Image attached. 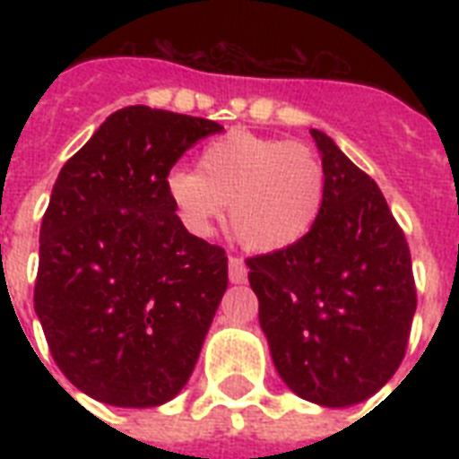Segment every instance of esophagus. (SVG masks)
<instances>
[{
  "mask_svg": "<svg viewBox=\"0 0 459 459\" xmlns=\"http://www.w3.org/2000/svg\"><path fill=\"white\" fill-rule=\"evenodd\" d=\"M229 279L230 283H245L247 279V266L240 257H229Z\"/></svg>",
  "mask_w": 459,
  "mask_h": 459,
  "instance_id": "1",
  "label": "esophagus"
}]
</instances>
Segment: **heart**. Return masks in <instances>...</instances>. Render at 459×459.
Returning <instances> with one entry per match:
<instances>
[{
	"instance_id": "obj_1",
	"label": "heart",
	"mask_w": 459,
	"mask_h": 459,
	"mask_svg": "<svg viewBox=\"0 0 459 459\" xmlns=\"http://www.w3.org/2000/svg\"><path fill=\"white\" fill-rule=\"evenodd\" d=\"M166 193L195 233H207L229 204L226 219L238 243L279 252L314 229L326 200V169L302 143L230 131L202 150L197 173L173 171Z\"/></svg>"
}]
</instances>
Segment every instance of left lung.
<instances>
[{
    "mask_svg": "<svg viewBox=\"0 0 459 459\" xmlns=\"http://www.w3.org/2000/svg\"><path fill=\"white\" fill-rule=\"evenodd\" d=\"M309 133L326 169L319 219L293 247L245 264L279 377L309 403L348 407L403 362L417 290L405 233L377 183L326 133Z\"/></svg>",
    "mask_w": 459,
    "mask_h": 459,
    "instance_id": "obj_1",
    "label": "left lung"
}]
</instances>
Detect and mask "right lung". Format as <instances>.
<instances>
[{
	"label": "right lung",
	"mask_w": 459,
	"mask_h": 459,
	"mask_svg": "<svg viewBox=\"0 0 459 459\" xmlns=\"http://www.w3.org/2000/svg\"><path fill=\"white\" fill-rule=\"evenodd\" d=\"M223 131L143 104L114 111L68 159L39 229L35 312L61 374L114 407L180 393L229 288L219 245L166 193L186 150Z\"/></svg>",
	"instance_id": "obj_1"
}]
</instances>
